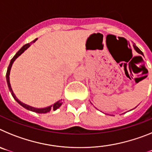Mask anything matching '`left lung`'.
I'll return each mask as SVG.
<instances>
[{"label":"left lung","mask_w":152,"mask_h":152,"mask_svg":"<svg viewBox=\"0 0 152 152\" xmlns=\"http://www.w3.org/2000/svg\"><path fill=\"white\" fill-rule=\"evenodd\" d=\"M133 48H134V49H135V50L136 51V52H138V53H139V54H141V55H142V56H144V55H143V52H142V51H141L140 49H139V48H138V47L136 46V45H133Z\"/></svg>","instance_id":"obj_1"}]
</instances>
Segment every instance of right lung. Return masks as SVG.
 I'll list each match as a JSON object with an SVG mask.
<instances>
[{
  "instance_id": "right-lung-1",
  "label": "right lung",
  "mask_w": 152,
  "mask_h": 152,
  "mask_svg": "<svg viewBox=\"0 0 152 152\" xmlns=\"http://www.w3.org/2000/svg\"><path fill=\"white\" fill-rule=\"evenodd\" d=\"M36 40H37V39H36L35 40H33V42H31L30 43H28V44H26V45H24L23 46L22 48H21V49L17 52V53H16L15 56H13V58L10 60V64H9V66H8V68H7V71L6 79H7V83L8 88H9V91H10V92L11 93L12 96H13V97L14 98V100H15L16 101H17L19 104H20V105H21L23 107H24V108L26 109V110H28L33 111V112H36V113H46L50 112L51 110H57L58 108H59L61 105V100H58V101H57L56 103H55L54 104H52V105L49 106V107H44V108H36V107H31V106L27 105V104H26V103H23V102H21L20 100H18V98L16 96V95L14 94V93H13V90H12L11 85H10V70H11L12 64H13L14 61L17 59V58L20 56L22 53H23L24 51L26 50V49H27L30 46L31 44L33 43V42H34L35 41H36Z\"/></svg>"
}]
</instances>
